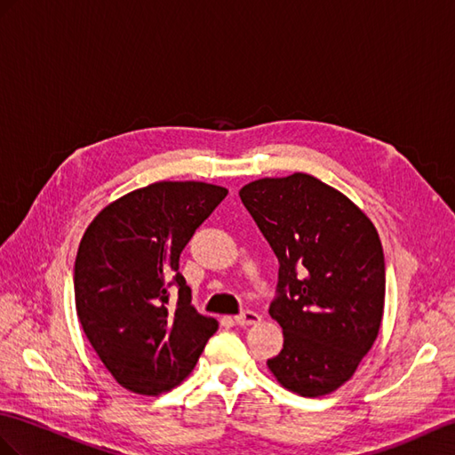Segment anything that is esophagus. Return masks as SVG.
Wrapping results in <instances>:
<instances>
[{"label": "esophagus", "mask_w": 455, "mask_h": 455, "mask_svg": "<svg viewBox=\"0 0 455 455\" xmlns=\"http://www.w3.org/2000/svg\"><path fill=\"white\" fill-rule=\"evenodd\" d=\"M234 320H235V324H239V326H251V324L260 323V315L254 313V311H243Z\"/></svg>", "instance_id": "obj_1"}]
</instances>
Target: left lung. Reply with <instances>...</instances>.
I'll return each instance as SVG.
<instances>
[{"instance_id":"left-lung-1","label":"left lung","mask_w":455,"mask_h":455,"mask_svg":"<svg viewBox=\"0 0 455 455\" xmlns=\"http://www.w3.org/2000/svg\"><path fill=\"white\" fill-rule=\"evenodd\" d=\"M280 262L270 316L283 349L268 369L318 397L347 382L379 336L386 270L379 231L359 206L313 175L264 177L239 191Z\"/></svg>"}]
</instances>
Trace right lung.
<instances>
[{
  "instance_id": "1",
  "label": "right lung",
  "mask_w": 455,
  "mask_h": 455,
  "mask_svg": "<svg viewBox=\"0 0 455 455\" xmlns=\"http://www.w3.org/2000/svg\"><path fill=\"white\" fill-rule=\"evenodd\" d=\"M226 195L201 181L152 183L108 204L84 231L73 274L76 316L131 392L172 390L218 330L216 318L191 305L180 254Z\"/></svg>"
}]
</instances>
